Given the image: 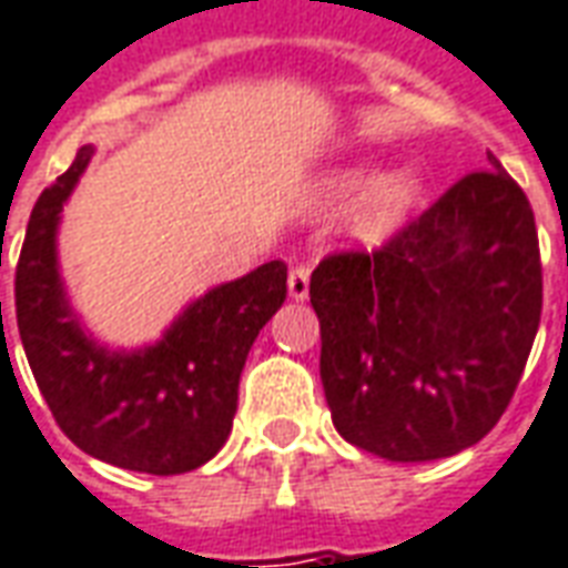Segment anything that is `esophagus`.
Masks as SVG:
<instances>
[{
    "label": "esophagus",
    "mask_w": 568,
    "mask_h": 568,
    "mask_svg": "<svg viewBox=\"0 0 568 568\" xmlns=\"http://www.w3.org/2000/svg\"><path fill=\"white\" fill-rule=\"evenodd\" d=\"M288 295L295 297V301H304L310 295V267L307 264H297L288 273Z\"/></svg>",
    "instance_id": "1"
}]
</instances>
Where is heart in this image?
<instances>
[{"mask_svg":"<svg viewBox=\"0 0 568 568\" xmlns=\"http://www.w3.org/2000/svg\"><path fill=\"white\" fill-rule=\"evenodd\" d=\"M358 185L362 173H344L325 185V194L332 200H344ZM417 194L419 179L410 170H393L371 179L349 206V234L362 243H381L402 227L410 206L417 203Z\"/></svg>","mask_w":568,"mask_h":568,"instance_id":"obj_1","label":"heart"}]
</instances>
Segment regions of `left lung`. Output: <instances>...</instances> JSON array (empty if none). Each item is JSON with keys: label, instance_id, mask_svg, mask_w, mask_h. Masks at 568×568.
Instances as JSON below:
<instances>
[{"label": "left lung", "instance_id": "8db88e82", "mask_svg": "<svg viewBox=\"0 0 568 568\" xmlns=\"http://www.w3.org/2000/svg\"><path fill=\"white\" fill-rule=\"evenodd\" d=\"M374 252L310 276L334 428L389 463L471 447L499 423L541 320L536 215L489 154Z\"/></svg>", "mask_w": 568, "mask_h": 568}]
</instances>
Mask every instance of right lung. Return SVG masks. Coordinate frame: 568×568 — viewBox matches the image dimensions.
I'll use <instances>...</instances> for the list:
<instances>
[{
	"label": "right lung",
	"mask_w": 568,
	"mask_h": 568,
	"mask_svg": "<svg viewBox=\"0 0 568 568\" xmlns=\"http://www.w3.org/2000/svg\"><path fill=\"white\" fill-rule=\"evenodd\" d=\"M91 158L93 145L79 149L32 206L14 273L23 353L75 447L142 475H182L210 463L231 435L248 349L285 301V264L267 261L215 285L158 344L133 353L100 346L69 307L57 267L60 212Z\"/></svg>",
	"instance_id": "1"
}]
</instances>
